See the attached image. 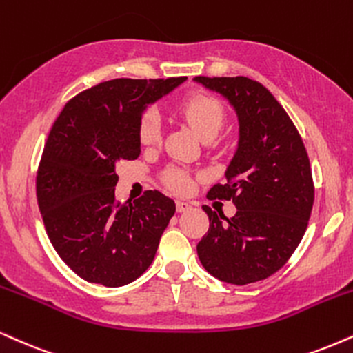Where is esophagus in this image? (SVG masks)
Segmentation results:
<instances>
[{
  "label": "esophagus",
  "mask_w": 353,
  "mask_h": 353,
  "mask_svg": "<svg viewBox=\"0 0 353 353\" xmlns=\"http://www.w3.org/2000/svg\"><path fill=\"white\" fill-rule=\"evenodd\" d=\"M190 203L189 202H185V201H176V209H177V212H185V210H189L190 209Z\"/></svg>",
  "instance_id": "34e87169"
}]
</instances>
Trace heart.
<instances>
[{
	"mask_svg": "<svg viewBox=\"0 0 353 353\" xmlns=\"http://www.w3.org/2000/svg\"><path fill=\"white\" fill-rule=\"evenodd\" d=\"M179 113L202 139L215 138L225 120L222 103L215 97L205 95V93H195L182 100ZM161 133H163V126H161L159 113L154 108L144 110L138 125L139 141L144 146H154L161 141ZM164 179L165 184L176 192H189L194 185L192 176L177 165H172L165 171Z\"/></svg>",
	"mask_w": 353,
	"mask_h": 353,
	"instance_id": "heart-1",
	"label": "heart"
}]
</instances>
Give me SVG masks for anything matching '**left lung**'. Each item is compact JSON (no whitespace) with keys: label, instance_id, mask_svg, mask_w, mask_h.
<instances>
[{"label":"left lung","instance_id":"1","mask_svg":"<svg viewBox=\"0 0 353 353\" xmlns=\"http://www.w3.org/2000/svg\"><path fill=\"white\" fill-rule=\"evenodd\" d=\"M225 97L239 117L240 136L210 197L232 201L227 219L210 207L209 232L197 245L202 266L220 281L256 283L281 270L303 240L314 203L311 164L294 123L266 87L248 77H195Z\"/></svg>","mask_w":353,"mask_h":353}]
</instances>
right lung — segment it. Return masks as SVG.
<instances>
[{
  "label": "right lung",
  "instance_id": "1",
  "mask_svg": "<svg viewBox=\"0 0 353 353\" xmlns=\"http://www.w3.org/2000/svg\"><path fill=\"white\" fill-rule=\"evenodd\" d=\"M182 82H101L67 101L50 130L37 169V203L55 252L85 281L125 286L154 260L176 203L159 190L117 202V164L141 152L138 125L146 105Z\"/></svg>",
  "mask_w": 353,
  "mask_h": 353
}]
</instances>
